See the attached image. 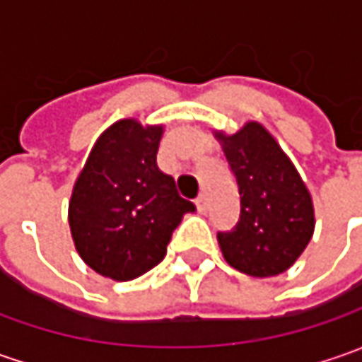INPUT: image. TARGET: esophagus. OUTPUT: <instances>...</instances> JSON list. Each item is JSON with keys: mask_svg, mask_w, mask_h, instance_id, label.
Listing matches in <instances>:
<instances>
[{"mask_svg": "<svg viewBox=\"0 0 362 362\" xmlns=\"http://www.w3.org/2000/svg\"><path fill=\"white\" fill-rule=\"evenodd\" d=\"M195 205H197V211H199V214H205V211H207V197H205V195H199V197L195 199Z\"/></svg>", "mask_w": 362, "mask_h": 362, "instance_id": "34e87169", "label": "esophagus"}]
</instances>
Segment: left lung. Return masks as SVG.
Returning <instances> with one entry per match:
<instances>
[{"label":"left lung","instance_id":"8db88e82","mask_svg":"<svg viewBox=\"0 0 362 362\" xmlns=\"http://www.w3.org/2000/svg\"><path fill=\"white\" fill-rule=\"evenodd\" d=\"M216 136L240 191L238 223L230 231H217L221 254L231 268L247 276H278L313 238V197L292 160L259 122Z\"/></svg>","mask_w":362,"mask_h":362}]
</instances>
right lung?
Wrapping results in <instances>:
<instances>
[{
	"mask_svg": "<svg viewBox=\"0 0 362 362\" xmlns=\"http://www.w3.org/2000/svg\"><path fill=\"white\" fill-rule=\"evenodd\" d=\"M163 127L124 119L94 143L68 207L80 257L100 276L127 282L155 268L175 228L195 205L157 167Z\"/></svg>",
	"mask_w": 362,
	"mask_h": 362,
	"instance_id": "add662e5",
	"label": "right lung"
}]
</instances>
